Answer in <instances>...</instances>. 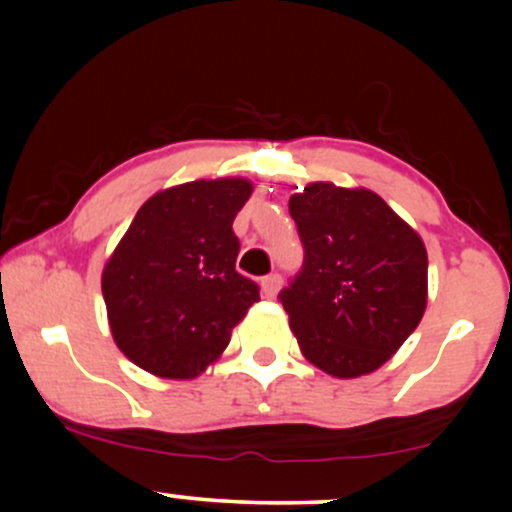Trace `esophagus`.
Wrapping results in <instances>:
<instances>
[{"label":"esophagus","instance_id":"1","mask_svg":"<svg viewBox=\"0 0 512 512\" xmlns=\"http://www.w3.org/2000/svg\"><path fill=\"white\" fill-rule=\"evenodd\" d=\"M281 289V274H269L262 279V293L264 298H274Z\"/></svg>","mask_w":512,"mask_h":512}]
</instances>
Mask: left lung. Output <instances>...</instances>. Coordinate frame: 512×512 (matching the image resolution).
<instances>
[{"instance_id": "1", "label": "left lung", "mask_w": 512, "mask_h": 512, "mask_svg": "<svg viewBox=\"0 0 512 512\" xmlns=\"http://www.w3.org/2000/svg\"><path fill=\"white\" fill-rule=\"evenodd\" d=\"M289 211L305 255L279 298L303 356L334 378L373 373L424 317V240L363 187L310 182Z\"/></svg>"}]
</instances>
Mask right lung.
Returning a JSON list of instances; mask_svg holds the SVG:
<instances>
[{"label": "right lung", "mask_w": 512, "mask_h": 512, "mask_svg": "<svg viewBox=\"0 0 512 512\" xmlns=\"http://www.w3.org/2000/svg\"><path fill=\"white\" fill-rule=\"evenodd\" d=\"M245 178L195 180L146 199L103 269L117 349L158 378L190 380L231 342L260 286L236 272Z\"/></svg>", "instance_id": "add662e5"}]
</instances>
